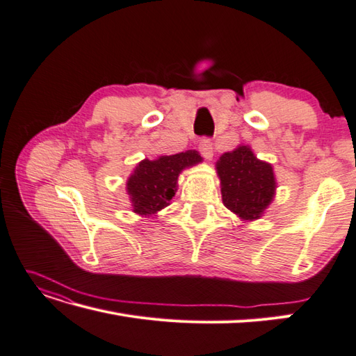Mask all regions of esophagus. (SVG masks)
<instances>
[{
	"instance_id": "obj_1",
	"label": "esophagus",
	"mask_w": 356,
	"mask_h": 356,
	"mask_svg": "<svg viewBox=\"0 0 356 356\" xmlns=\"http://www.w3.org/2000/svg\"><path fill=\"white\" fill-rule=\"evenodd\" d=\"M198 149H200V153H202L206 159L213 158V144L209 138H203L202 141H200Z\"/></svg>"
}]
</instances>
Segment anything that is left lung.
<instances>
[{
	"mask_svg": "<svg viewBox=\"0 0 356 356\" xmlns=\"http://www.w3.org/2000/svg\"><path fill=\"white\" fill-rule=\"evenodd\" d=\"M224 206L242 221L265 213L275 195L277 181L270 163L257 159L248 145L227 152L216 162Z\"/></svg>",
	"mask_w": 356,
	"mask_h": 356,
	"instance_id": "left-lung-1",
	"label": "left lung"
}]
</instances>
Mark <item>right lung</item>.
<instances>
[{"label": "right lung", "mask_w": 356, "mask_h": 356, "mask_svg": "<svg viewBox=\"0 0 356 356\" xmlns=\"http://www.w3.org/2000/svg\"><path fill=\"white\" fill-rule=\"evenodd\" d=\"M202 161L197 150L159 156L154 161H141L126 184L134 212L141 216H150L167 207L177 191L180 172Z\"/></svg>", "instance_id": "right-lung-1"}]
</instances>
